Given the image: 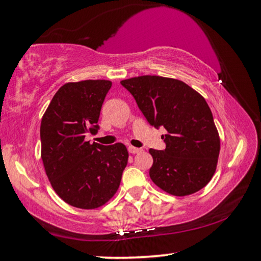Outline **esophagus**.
<instances>
[{"instance_id":"1","label":"esophagus","mask_w":261,"mask_h":261,"mask_svg":"<svg viewBox=\"0 0 261 261\" xmlns=\"http://www.w3.org/2000/svg\"><path fill=\"white\" fill-rule=\"evenodd\" d=\"M127 150H129V152L132 153V154L138 153V152H141V151H142V149H138V147H135V146H129V147H127Z\"/></svg>"}]
</instances>
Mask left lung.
Here are the masks:
<instances>
[{
    "label": "left lung",
    "instance_id": "obj_1",
    "mask_svg": "<svg viewBox=\"0 0 261 261\" xmlns=\"http://www.w3.org/2000/svg\"><path fill=\"white\" fill-rule=\"evenodd\" d=\"M120 84L134 96L147 122L166 130L165 150H149L154 184L177 197L205 188L216 172L220 138L204 97L169 77L138 76Z\"/></svg>",
    "mask_w": 261,
    "mask_h": 261
}]
</instances>
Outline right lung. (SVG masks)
Returning <instances> with one entry per match:
<instances>
[{
  "label": "right lung",
  "instance_id": "obj_1",
  "mask_svg": "<svg viewBox=\"0 0 261 261\" xmlns=\"http://www.w3.org/2000/svg\"><path fill=\"white\" fill-rule=\"evenodd\" d=\"M112 83L69 82L58 89L41 122V158L53 189L65 203L83 210L100 207L117 192L127 164L122 143L85 141L98 130L100 109Z\"/></svg>",
  "mask_w": 261,
  "mask_h": 261
}]
</instances>
